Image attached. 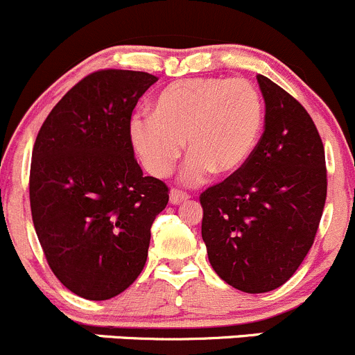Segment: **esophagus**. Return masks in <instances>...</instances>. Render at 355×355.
<instances>
[{"mask_svg":"<svg viewBox=\"0 0 355 355\" xmlns=\"http://www.w3.org/2000/svg\"><path fill=\"white\" fill-rule=\"evenodd\" d=\"M169 200H171V203H173V205H179V203H182L184 200H188V193L179 191V189H173V191H171Z\"/></svg>","mask_w":355,"mask_h":355,"instance_id":"34e87169","label":"esophagus"}]
</instances>
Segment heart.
I'll return each instance as SVG.
<instances>
[{"label":"heart","instance_id":"heart-1","mask_svg":"<svg viewBox=\"0 0 355 355\" xmlns=\"http://www.w3.org/2000/svg\"><path fill=\"white\" fill-rule=\"evenodd\" d=\"M264 105L257 87L247 79L198 77L164 87L153 114H135L129 136L150 174L166 178L182 153H191L181 179L196 186L212 171L231 174L240 169L257 145Z\"/></svg>","mask_w":355,"mask_h":355}]
</instances>
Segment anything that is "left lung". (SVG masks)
I'll list each match as a JSON object with an SVG mask.
<instances>
[{
    "label": "left lung",
    "mask_w": 355,
    "mask_h": 355,
    "mask_svg": "<svg viewBox=\"0 0 355 355\" xmlns=\"http://www.w3.org/2000/svg\"><path fill=\"white\" fill-rule=\"evenodd\" d=\"M264 132L247 162L200 195L202 238L220 279L247 293L288 282L314 243L326 202L324 146L304 107L268 77Z\"/></svg>",
    "instance_id": "obj_1"
}]
</instances>
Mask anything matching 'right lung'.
<instances>
[{"instance_id": "obj_1", "label": "right lung", "mask_w": 355, "mask_h": 355, "mask_svg": "<svg viewBox=\"0 0 355 355\" xmlns=\"http://www.w3.org/2000/svg\"><path fill=\"white\" fill-rule=\"evenodd\" d=\"M157 77L98 70L76 84L41 125L31 162V212L51 271L87 300H107L145 268L150 227L169 202L143 176L129 122Z\"/></svg>"}]
</instances>
